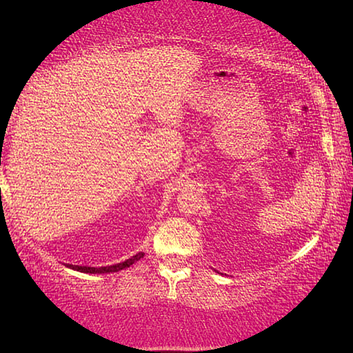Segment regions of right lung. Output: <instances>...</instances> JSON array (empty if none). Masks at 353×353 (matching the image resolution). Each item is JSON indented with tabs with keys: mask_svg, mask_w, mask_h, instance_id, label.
Listing matches in <instances>:
<instances>
[{
	"mask_svg": "<svg viewBox=\"0 0 353 353\" xmlns=\"http://www.w3.org/2000/svg\"><path fill=\"white\" fill-rule=\"evenodd\" d=\"M145 254L140 252L134 255L132 259H129L123 263H118V265H113V266H103V268H90V266H73L70 265V268H73L76 271H81V272H90V274H104V272H117L119 270H124V268H129L130 265H134L135 261H139L140 259H143Z\"/></svg>",
	"mask_w": 353,
	"mask_h": 353,
	"instance_id": "right-lung-1",
	"label": "right lung"
}]
</instances>
